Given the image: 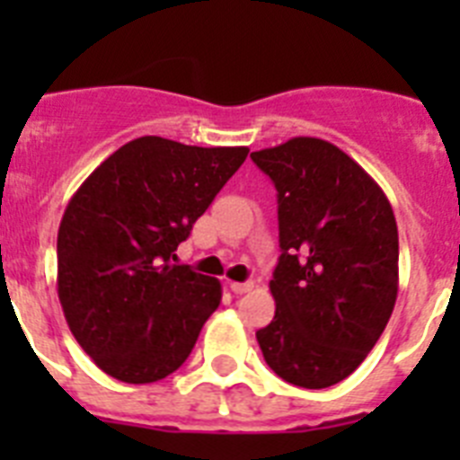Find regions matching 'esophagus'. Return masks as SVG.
Segmentation results:
<instances>
[{
    "label": "esophagus",
    "instance_id": "34e87169",
    "mask_svg": "<svg viewBox=\"0 0 460 460\" xmlns=\"http://www.w3.org/2000/svg\"><path fill=\"white\" fill-rule=\"evenodd\" d=\"M230 290L234 295H243V292H251L253 290V280H246V283H230Z\"/></svg>",
    "mask_w": 460,
    "mask_h": 460
}]
</instances>
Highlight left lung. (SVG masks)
I'll return each mask as SVG.
<instances>
[{
  "label": "left lung",
  "instance_id": "1",
  "mask_svg": "<svg viewBox=\"0 0 460 460\" xmlns=\"http://www.w3.org/2000/svg\"><path fill=\"white\" fill-rule=\"evenodd\" d=\"M279 193L276 315L258 329L271 371L324 389L345 380L392 318L398 227L387 195L343 149L292 137L251 154Z\"/></svg>",
  "mask_w": 460,
  "mask_h": 460
}]
</instances>
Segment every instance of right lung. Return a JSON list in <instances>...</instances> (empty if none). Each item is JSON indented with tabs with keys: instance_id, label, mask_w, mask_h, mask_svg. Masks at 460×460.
<instances>
[{
	"instance_id": "right-lung-1",
	"label": "right lung",
	"mask_w": 460,
	"mask_h": 460,
	"mask_svg": "<svg viewBox=\"0 0 460 460\" xmlns=\"http://www.w3.org/2000/svg\"><path fill=\"white\" fill-rule=\"evenodd\" d=\"M246 156L249 147L136 137L73 193L57 233V295L101 371L147 385L190 355L223 290L170 258Z\"/></svg>"
}]
</instances>
